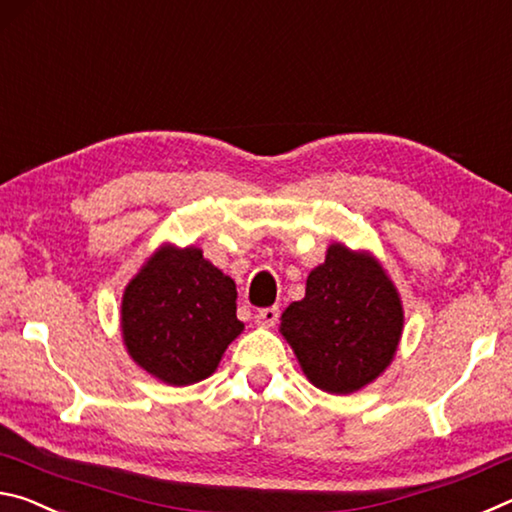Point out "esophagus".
Masks as SVG:
<instances>
[{
    "mask_svg": "<svg viewBox=\"0 0 512 512\" xmlns=\"http://www.w3.org/2000/svg\"><path fill=\"white\" fill-rule=\"evenodd\" d=\"M276 320H279V308L276 306L261 308V311H256V315H254V322L258 326H263V329H270V326L276 324Z\"/></svg>",
    "mask_w": 512,
    "mask_h": 512,
    "instance_id": "esophagus-1",
    "label": "esophagus"
}]
</instances>
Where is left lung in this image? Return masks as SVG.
Segmentation results:
<instances>
[{
  "label": "left lung",
  "mask_w": 512,
  "mask_h": 512,
  "mask_svg": "<svg viewBox=\"0 0 512 512\" xmlns=\"http://www.w3.org/2000/svg\"><path fill=\"white\" fill-rule=\"evenodd\" d=\"M279 331L315 388L351 395L390 367L404 333V306L372 251L333 242L308 274L304 299L283 311Z\"/></svg>",
  "instance_id": "left-lung-1"
}]
</instances>
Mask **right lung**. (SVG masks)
I'll list each match as a JSON object with an SVG mask.
<instances>
[{
	"label": "right lung",
	"instance_id": "obj_1",
	"mask_svg": "<svg viewBox=\"0 0 512 512\" xmlns=\"http://www.w3.org/2000/svg\"><path fill=\"white\" fill-rule=\"evenodd\" d=\"M236 299V281L199 247L163 242L124 288L120 329L127 354L174 388L208 379L245 331Z\"/></svg>",
	"mask_w": 512,
	"mask_h": 512
}]
</instances>
